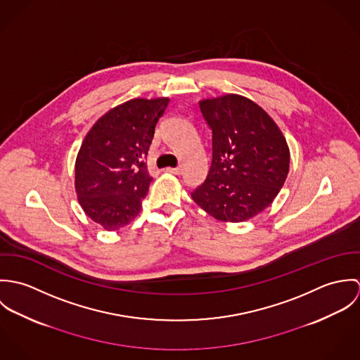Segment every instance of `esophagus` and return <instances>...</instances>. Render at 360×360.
<instances>
[{"label": "esophagus", "instance_id": "obj_1", "mask_svg": "<svg viewBox=\"0 0 360 360\" xmlns=\"http://www.w3.org/2000/svg\"><path fill=\"white\" fill-rule=\"evenodd\" d=\"M181 167H166V172L172 174H181Z\"/></svg>", "mask_w": 360, "mask_h": 360}]
</instances>
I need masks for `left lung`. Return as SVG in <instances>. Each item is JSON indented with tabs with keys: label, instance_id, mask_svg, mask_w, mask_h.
<instances>
[{
	"label": "left lung",
	"instance_id": "left-lung-1",
	"mask_svg": "<svg viewBox=\"0 0 360 360\" xmlns=\"http://www.w3.org/2000/svg\"><path fill=\"white\" fill-rule=\"evenodd\" d=\"M212 129V165L191 198L220 221H245L270 205L290 170L276 122L252 100L226 94L200 101Z\"/></svg>",
	"mask_w": 360,
	"mask_h": 360
}]
</instances>
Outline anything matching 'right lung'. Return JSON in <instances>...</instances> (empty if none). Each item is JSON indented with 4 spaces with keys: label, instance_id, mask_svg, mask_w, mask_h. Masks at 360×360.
Here are the masks:
<instances>
[{
    "label": "right lung",
    "instance_id": "obj_1",
    "mask_svg": "<svg viewBox=\"0 0 360 360\" xmlns=\"http://www.w3.org/2000/svg\"><path fill=\"white\" fill-rule=\"evenodd\" d=\"M169 98H134L103 115L84 137L75 163V188L84 213L108 231L141 212L153 177L147 169L155 126Z\"/></svg>",
    "mask_w": 360,
    "mask_h": 360
}]
</instances>
